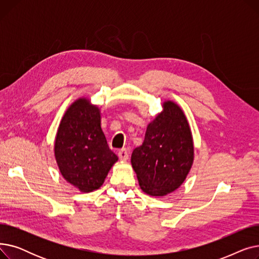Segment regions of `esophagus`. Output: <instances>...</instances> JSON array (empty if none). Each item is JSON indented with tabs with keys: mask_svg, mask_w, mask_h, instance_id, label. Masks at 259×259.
Instances as JSON below:
<instances>
[{
	"mask_svg": "<svg viewBox=\"0 0 259 259\" xmlns=\"http://www.w3.org/2000/svg\"><path fill=\"white\" fill-rule=\"evenodd\" d=\"M129 155H130V152L126 148L120 149V150L118 151V157L120 160H127L129 158Z\"/></svg>",
	"mask_w": 259,
	"mask_h": 259,
	"instance_id": "1",
	"label": "esophagus"
}]
</instances>
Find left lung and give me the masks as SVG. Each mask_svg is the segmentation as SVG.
<instances>
[{
    "label": "left lung",
    "instance_id": "8db88e82",
    "mask_svg": "<svg viewBox=\"0 0 259 259\" xmlns=\"http://www.w3.org/2000/svg\"><path fill=\"white\" fill-rule=\"evenodd\" d=\"M162 107L148 125L143 145L131 155L141 189L151 196H165L180 188L194 159L192 133L184 111L172 101Z\"/></svg>",
    "mask_w": 259,
    "mask_h": 259
}]
</instances>
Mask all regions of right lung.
<instances>
[{
    "mask_svg": "<svg viewBox=\"0 0 259 259\" xmlns=\"http://www.w3.org/2000/svg\"><path fill=\"white\" fill-rule=\"evenodd\" d=\"M54 156L63 178L80 192H92L105 182L118 157L107 144L98 106L80 98L65 112L57 132Z\"/></svg>",
    "mask_w": 259,
    "mask_h": 259,
    "instance_id": "1",
    "label": "right lung"
}]
</instances>
